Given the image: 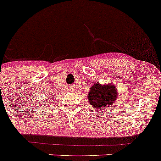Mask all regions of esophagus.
I'll use <instances>...</instances> for the list:
<instances>
[{
  "label": "esophagus",
  "instance_id": "esophagus-1",
  "mask_svg": "<svg viewBox=\"0 0 161 161\" xmlns=\"http://www.w3.org/2000/svg\"><path fill=\"white\" fill-rule=\"evenodd\" d=\"M69 92H72L73 91V89L72 88H70V87H69Z\"/></svg>",
  "mask_w": 161,
  "mask_h": 161
}]
</instances>
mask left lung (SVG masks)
<instances>
[{
    "label": "left lung",
    "mask_w": 161,
    "mask_h": 161,
    "mask_svg": "<svg viewBox=\"0 0 161 161\" xmlns=\"http://www.w3.org/2000/svg\"><path fill=\"white\" fill-rule=\"evenodd\" d=\"M117 97V87L114 84L100 85V83H95L89 91L88 101L96 111H101L105 109L106 107L111 106Z\"/></svg>",
    "instance_id": "8db88e82"
}]
</instances>
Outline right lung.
I'll list each match as a JSON object with an SVG mask.
<instances>
[{"label":"right lung","instance_id":"add662e5","mask_svg":"<svg viewBox=\"0 0 161 161\" xmlns=\"http://www.w3.org/2000/svg\"><path fill=\"white\" fill-rule=\"evenodd\" d=\"M49 99H48L47 100H43V103H42L40 104V106H41V105H42V106L47 105V103H49Z\"/></svg>","mask_w":161,"mask_h":161}]
</instances>
